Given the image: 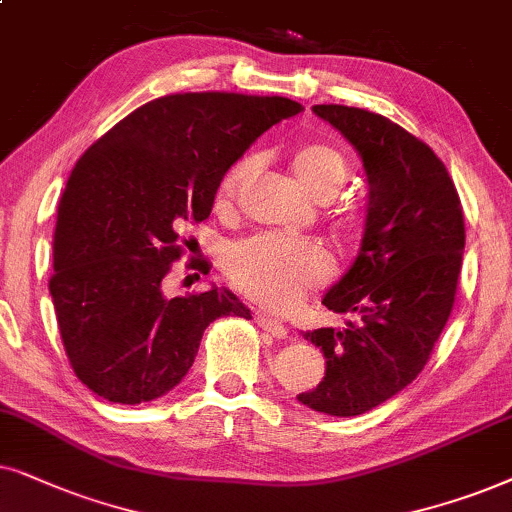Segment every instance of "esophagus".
Returning a JSON list of instances; mask_svg holds the SVG:
<instances>
[{
  "label": "esophagus",
  "instance_id": "34e87169",
  "mask_svg": "<svg viewBox=\"0 0 512 512\" xmlns=\"http://www.w3.org/2000/svg\"><path fill=\"white\" fill-rule=\"evenodd\" d=\"M255 320H257V325H260L262 330H267L271 337H276V339L288 337V327H285L281 320L271 318V316H267V313H262V311L255 313Z\"/></svg>",
  "mask_w": 512,
  "mask_h": 512
}]
</instances>
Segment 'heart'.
<instances>
[{"label":"heart","mask_w":512,"mask_h":512,"mask_svg":"<svg viewBox=\"0 0 512 512\" xmlns=\"http://www.w3.org/2000/svg\"><path fill=\"white\" fill-rule=\"evenodd\" d=\"M252 166L245 159L222 180L217 203L229 206ZM292 173L311 196L320 201L332 199L346 182V161L335 147L306 145L292 156ZM229 281L243 295L274 309L297 304L306 290L318 288L332 271V260L323 245L311 238L283 234H257L238 241L224 257Z\"/></svg>","instance_id":"heart-1"}]
</instances>
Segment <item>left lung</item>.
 <instances>
[{
    "label": "left lung",
    "instance_id": "left-lung-1",
    "mask_svg": "<svg viewBox=\"0 0 512 512\" xmlns=\"http://www.w3.org/2000/svg\"><path fill=\"white\" fill-rule=\"evenodd\" d=\"M363 161L365 231L349 271L325 292L346 327L304 339L325 356V377L297 400L330 417H358L417 379L452 313L463 245V213L433 149L367 109L313 105Z\"/></svg>",
    "mask_w": 512,
    "mask_h": 512
}]
</instances>
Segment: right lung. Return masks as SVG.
<instances>
[{
  "label": "right lung",
  "mask_w": 512,
  "mask_h": 512,
  "mask_svg": "<svg viewBox=\"0 0 512 512\" xmlns=\"http://www.w3.org/2000/svg\"><path fill=\"white\" fill-rule=\"evenodd\" d=\"M299 112L278 95L175 93L86 149L58 203L49 283L81 384L109 403H149L185 379L213 320L250 318L227 288L170 299L161 283L182 255V229L208 220L227 170Z\"/></svg>",
  "instance_id": "obj_1"
}]
</instances>
